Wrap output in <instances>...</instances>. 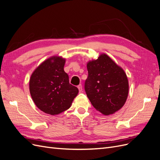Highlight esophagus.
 I'll use <instances>...</instances> for the list:
<instances>
[{
    "label": "esophagus",
    "mask_w": 160,
    "mask_h": 160,
    "mask_svg": "<svg viewBox=\"0 0 160 160\" xmlns=\"http://www.w3.org/2000/svg\"><path fill=\"white\" fill-rule=\"evenodd\" d=\"M77 88H78L79 91L80 93H81V92L83 91V88H82V85H79L78 86H77Z\"/></svg>",
    "instance_id": "1"
}]
</instances>
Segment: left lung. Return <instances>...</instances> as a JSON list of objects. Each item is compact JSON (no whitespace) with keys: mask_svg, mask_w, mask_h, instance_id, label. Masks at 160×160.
Returning a JSON list of instances; mask_svg holds the SVG:
<instances>
[{"mask_svg":"<svg viewBox=\"0 0 160 160\" xmlns=\"http://www.w3.org/2000/svg\"><path fill=\"white\" fill-rule=\"evenodd\" d=\"M87 68L85 90L95 109L109 115L122 108L128 96L129 83L122 67L102 53L98 59L89 61Z\"/></svg>","mask_w":160,"mask_h":160,"instance_id":"8db88e82","label":"left lung"}]
</instances>
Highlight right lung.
<instances>
[{"label": "right lung", "mask_w": 160, "mask_h": 160, "mask_svg": "<svg viewBox=\"0 0 160 160\" xmlns=\"http://www.w3.org/2000/svg\"><path fill=\"white\" fill-rule=\"evenodd\" d=\"M65 59L52 56L43 61L32 72L29 80V91L37 107L51 115L68 109L79 93L69 83L64 71Z\"/></svg>", "instance_id": "1"}]
</instances>
